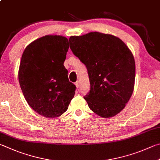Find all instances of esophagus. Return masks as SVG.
Returning a JSON list of instances; mask_svg holds the SVG:
<instances>
[{"label":"esophagus","mask_w":160,"mask_h":160,"mask_svg":"<svg viewBox=\"0 0 160 160\" xmlns=\"http://www.w3.org/2000/svg\"><path fill=\"white\" fill-rule=\"evenodd\" d=\"M75 87H76V88L78 89V88H79V86H80V84H79V82H76L75 83Z\"/></svg>","instance_id":"esophagus-1"}]
</instances>
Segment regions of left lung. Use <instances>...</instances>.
I'll return each instance as SVG.
<instances>
[{
	"label": "left lung",
	"instance_id": "8db88e82",
	"mask_svg": "<svg viewBox=\"0 0 160 160\" xmlns=\"http://www.w3.org/2000/svg\"><path fill=\"white\" fill-rule=\"evenodd\" d=\"M69 42L72 53L88 68L91 88L84 98L89 108L103 118L118 115L134 88L132 51L119 38L97 31L71 36Z\"/></svg>",
	"mask_w": 160,
	"mask_h": 160
}]
</instances>
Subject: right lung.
<instances>
[{
	"mask_svg": "<svg viewBox=\"0 0 160 160\" xmlns=\"http://www.w3.org/2000/svg\"><path fill=\"white\" fill-rule=\"evenodd\" d=\"M68 48L67 38L47 35L31 42L22 54L19 85L28 105L43 117H59L74 97L75 86L63 66Z\"/></svg>",
	"mask_w": 160,
	"mask_h": 160,
	"instance_id": "1",
	"label": "right lung"
}]
</instances>
